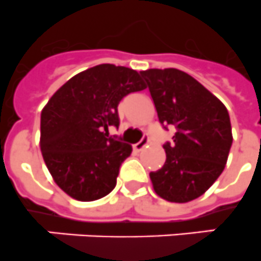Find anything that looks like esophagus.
<instances>
[{"instance_id": "1", "label": "esophagus", "mask_w": 261, "mask_h": 261, "mask_svg": "<svg viewBox=\"0 0 261 261\" xmlns=\"http://www.w3.org/2000/svg\"><path fill=\"white\" fill-rule=\"evenodd\" d=\"M148 143H149V138H148V135H144L139 143L134 144V149H135V151H142L145 145H148Z\"/></svg>"}]
</instances>
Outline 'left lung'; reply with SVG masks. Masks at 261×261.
<instances>
[{"instance_id": "left-lung-1", "label": "left lung", "mask_w": 261, "mask_h": 261, "mask_svg": "<svg viewBox=\"0 0 261 261\" xmlns=\"http://www.w3.org/2000/svg\"><path fill=\"white\" fill-rule=\"evenodd\" d=\"M160 123L174 126L166 161L151 171L153 190L171 203H187L212 186L224 170L233 143L227 109L191 75L177 69L140 71Z\"/></svg>"}]
</instances>
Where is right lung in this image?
I'll return each mask as SVG.
<instances>
[{
    "label": "right lung",
    "instance_id": "add662e5",
    "mask_svg": "<svg viewBox=\"0 0 261 261\" xmlns=\"http://www.w3.org/2000/svg\"><path fill=\"white\" fill-rule=\"evenodd\" d=\"M147 88L139 72L102 63L79 72L51 96L41 112L40 148L61 190L79 201L107 196L116 187L130 144L108 138L119 126V101Z\"/></svg>",
    "mask_w": 261,
    "mask_h": 261
}]
</instances>
